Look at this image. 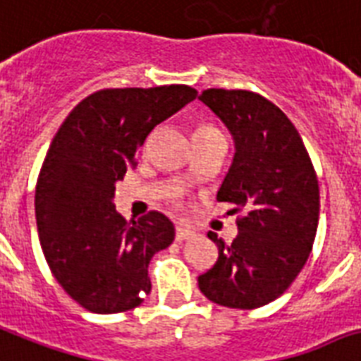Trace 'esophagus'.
<instances>
[{"label":"esophagus","mask_w":361,"mask_h":361,"mask_svg":"<svg viewBox=\"0 0 361 361\" xmlns=\"http://www.w3.org/2000/svg\"><path fill=\"white\" fill-rule=\"evenodd\" d=\"M197 235L194 229H190L186 226H177V231H175V240L177 242H184V240H190V238H194Z\"/></svg>","instance_id":"obj_1"}]
</instances>
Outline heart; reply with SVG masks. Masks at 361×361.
<instances>
[{
    "mask_svg": "<svg viewBox=\"0 0 361 361\" xmlns=\"http://www.w3.org/2000/svg\"><path fill=\"white\" fill-rule=\"evenodd\" d=\"M199 130H212V126H199L197 132H199Z\"/></svg>",
    "mask_w": 361,
    "mask_h": 361,
    "instance_id": "heart-1",
    "label": "heart"
}]
</instances>
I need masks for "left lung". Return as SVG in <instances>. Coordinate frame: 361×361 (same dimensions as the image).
Segmentation results:
<instances>
[{"label": "left lung", "mask_w": 361, "mask_h": 361, "mask_svg": "<svg viewBox=\"0 0 361 361\" xmlns=\"http://www.w3.org/2000/svg\"><path fill=\"white\" fill-rule=\"evenodd\" d=\"M199 100L235 140L218 201L242 212L231 244L209 233L218 261L199 276V289L214 304L255 310L283 295L310 257L319 180L298 130L276 104L242 89H207Z\"/></svg>", "instance_id": "1"}]
</instances>
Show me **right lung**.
<instances>
[{
  "label": "right lung",
  "instance_id": "1",
  "mask_svg": "<svg viewBox=\"0 0 361 361\" xmlns=\"http://www.w3.org/2000/svg\"><path fill=\"white\" fill-rule=\"evenodd\" d=\"M195 97L188 85L102 89L51 140L35 190L40 246L57 283L87 311L134 310L151 293L149 262L175 227L157 210L128 224L115 210V183L152 128Z\"/></svg>",
  "mask_w": 361,
  "mask_h": 361
}]
</instances>
